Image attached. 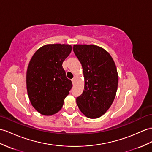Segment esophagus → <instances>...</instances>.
<instances>
[{
    "instance_id": "esophagus-1",
    "label": "esophagus",
    "mask_w": 152,
    "mask_h": 152,
    "mask_svg": "<svg viewBox=\"0 0 152 152\" xmlns=\"http://www.w3.org/2000/svg\"><path fill=\"white\" fill-rule=\"evenodd\" d=\"M75 78H73L72 79V83H73V84L75 83Z\"/></svg>"
}]
</instances>
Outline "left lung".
I'll return each mask as SVG.
<instances>
[{"label": "left lung", "mask_w": 152, "mask_h": 152, "mask_svg": "<svg viewBox=\"0 0 152 152\" xmlns=\"http://www.w3.org/2000/svg\"><path fill=\"white\" fill-rule=\"evenodd\" d=\"M73 52L82 64L84 89L77 104L90 119L104 114L113 102L118 86V73L112 57L103 48L93 45H74Z\"/></svg>", "instance_id": "left-lung-1"}]
</instances>
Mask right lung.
Listing matches in <instances>:
<instances>
[{"mask_svg":"<svg viewBox=\"0 0 152 152\" xmlns=\"http://www.w3.org/2000/svg\"><path fill=\"white\" fill-rule=\"evenodd\" d=\"M68 44H47L33 55L26 72V86L32 106L44 115L61 110L72 89L62 63L72 51Z\"/></svg>","mask_w":152,"mask_h":152,"instance_id":"right-lung-1","label":"right lung"}]
</instances>
